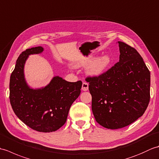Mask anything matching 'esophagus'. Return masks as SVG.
Here are the masks:
<instances>
[{"label": "esophagus", "mask_w": 159, "mask_h": 159, "mask_svg": "<svg viewBox=\"0 0 159 159\" xmlns=\"http://www.w3.org/2000/svg\"><path fill=\"white\" fill-rule=\"evenodd\" d=\"M88 89H89L88 83H87L86 82H83L82 85V90L84 91V92H86V91L88 90Z\"/></svg>", "instance_id": "esophagus-1"}]
</instances>
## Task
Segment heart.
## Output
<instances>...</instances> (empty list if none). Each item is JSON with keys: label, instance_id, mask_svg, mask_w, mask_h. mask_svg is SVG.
Returning <instances> with one entry per match:
<instances>
[{"label": "heart", "instance_id": "b5f03b06", "mask_svg": "<svg viewBox=\"0 0 159 159\" xmlns=\"http://www.w3.org/2000/svg\"><path fill=\"white\" fill-rule=\"evenodd\" d=\"M91 62L90 59L83 61L76 64V67H80L87 66ZM112 63V59L111 57L108 55H104L100 57H98L94 59L93 61L89 64L87 69V72L90 76H98L102 74L105 71L109 68Z\"/></svg>", "mask_w": 159, "mask_h": 159}]
</instances>
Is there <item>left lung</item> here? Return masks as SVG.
Returning <instances> with one entry per match:
<instances>
[{"mask_svg":"<svg viewBox=\"0 0 159 159\" xmlns=\"http://www.w3.org/2000/svg\"><path fill=\"white\" fill-rule=\"evenodd\" d=\"M120 61L98 76L87 77L96 121L118 129L143 116L150 98V72L137 50L118 42Z\"/></svg>","mask_w":159,"mask_h":159,"instance_id":"8db88e82","label":"left lung"}]
</instances>
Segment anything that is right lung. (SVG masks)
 <instances>
[{
  "instance_id": "1",
  "label": "right lung",
  "mask_w": 159,
  "mask_h": 159,
  "mask_svg": "<svg viewBox=\"0 0 159 159\" xmlns=\"http://www.w3.org/2000/svg\"><path fill=\"white\" fill-rule=\"evenodd\" d=\"M43 51L42 46L26 49L16 61L9 82V100L13 112L32 129L50 133L63 126L70 108L80 93L82 82H68L54 76L44 87L31 88L24 68L29 55Z\"/></svg>"
}]
</instances>
